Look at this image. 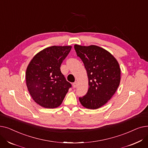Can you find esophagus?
<instances>
[{
	"mask_svg": "<svg viewBox=\"0 0 148 148\" xmlns=\"http://www.w3.org/2000/svg\"><path fill=\"white\" fill-rule=\"evenodd\" d=\"M77 82H74V83H73V87L74 88H75L77 87Z\"/></svg>",
	"mask_w": 148,
	"mask_h": 148,
	"instance_id": "1",
	"label": "esophagus"
}]
</instances>
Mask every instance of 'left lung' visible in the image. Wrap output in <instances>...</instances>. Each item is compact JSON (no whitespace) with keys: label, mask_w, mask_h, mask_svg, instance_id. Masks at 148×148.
I'll return each instance as SVG.
<instances>
[{"label":"left lung","mask_w":148,"mask_h":148,"mask_svg":"<svg viewBox=\"0 0 148 148\" xmlns=\"http://www.w3.org/2000/svg\"><path fill=\"white\" fill-rule=\"evenodd\" d=\"M74 49L88 77L89 89L79 101L84 107L97 109L107 103L117 90L121 80L119 65L109 52L98 46L75 45Z\"/></svg>","instance_id":"1"}]
</instances>
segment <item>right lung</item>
<instances>
[{
    "mask_svg": "<svg viewBox=\"0 0 148 148\" xmlns=\"http://www.w3.org/2000/svg\"><path fill=\"white\" fill-rule=\"evenodd\" d=\"M71 46H51L37 53L26 73L30 94L40 106L49 108L59 107L71 88L60 71V65Z\"/></svg>",
    "mask_w": 148,
    "mask_h": 148,
    "instance_id": "right-lung-1",
    "label": "right lung"
}]
</instances>
